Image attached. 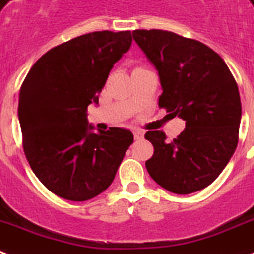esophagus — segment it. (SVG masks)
I'll use <instances>...</instances> for the list:
<instances>
[{
	"mask_svg": "<svg viewBox=\"0 0 254 254\" xmlns=\"http://www.w3.org/2000/svg\"><path fill=\"white\" fill-rule=\"evenodd\" d=\"M133 134H134V138H136V140H140V138L144 137V132L140 130V129H134V130H133Z\"/></svg>",
	"mask_w": 254,
	"mask_h": 254,
	"instance_id": "obj_1",
	"label": "esophagus"
}]
</instances>
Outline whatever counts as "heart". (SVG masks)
Instances as JSON below:
<instances>
[{
	"mask_svg": "<svg viewBox=\"0 0 254 254\" xmlns=\"http://www.w3.org/2000/svg\"><path fill=\"white\" fill-rule=\"evenodd\" d=\"M137 68H142V67H137Z\"/></svg>",
	"mask_w": 254,
	"mask_h": 254,
	"instance_id": "b5f03b06",
	"label": "heart"
}]
</instances>
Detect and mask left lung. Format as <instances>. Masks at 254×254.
Segmentation results:
<instances>
[{
	"instance_id": "8db88e82",
	"label": "left lung",
	"mask_w": 254,
	"mask_h": 254,
	"mask_svg": "<svg viewBox=\"0 0 254 254\" xmlns=\"http://www.w3.org/2000/svg\"><path fill=\"white\" fill-rule=\"evenodd\" d=\"M132 35L160 76L159 108L186 121V129L172 141L163 130L145 133L155 148L146 170L174 194L206 189L237 148V82L222 58L200 41L161 29H136Z\"/></svg>"
}]
</instances>
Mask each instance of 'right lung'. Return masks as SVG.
Segmentation results:
<instances>
[{"mask_svg": "<svg viewBox=\"0 0 254 254\" xmlns=\"http://www.w3.org/2000/svg\"><path fill=\"white\" fill-rule=\"evenodd\" d=\"M130 31H98L62 43L33 64L20 90L22 148L39 180L51 192L89 200L114 180L130 130L91 133L87 106L98 103L113 64L130 48Z\"/></svg>", "mask_w": 254, "mask_h": 254, "instance_id": "add662e5", "label": "right lung"}]
</instances>
